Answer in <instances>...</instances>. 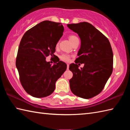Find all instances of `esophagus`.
Segmentation results:
<instances>
[{"instance_id":"34e87169","label":"esophagus","mask_w":130,"mask_h":130,"mask_svg":"<svg viewBox=\"0 0 130 130\" xmlns=\"http://www.w3.org/2000/svg\"><path fill=\"white\" fill-rule=\"evenodd\" d=\"M69 68V64H68V63H67V69L68 70Z\"/></svg>"}]
</instances>
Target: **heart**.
<instances>
[{
	"mask_svg": "<svg viewBox=\"0 0 130 130\" xmlns=\"http://www.w3.org/2000/svg\"><path fill=\"white\" fill-rule=\"evenodd\" d=\"M76 38H78V37H77L75 35H70V36H69V39L71 43H72L74 40L76 39ZM57 45H58V43L57 44ZM60 58L61 60L62 61H63L68 62L70 60V56L68 54H62L61 55H60Z\"/></svg>",
	"mask_w": 130,
	"mask_h": 130,
	"instance_id": "1",
	"label": "heart"
}]
</instances>
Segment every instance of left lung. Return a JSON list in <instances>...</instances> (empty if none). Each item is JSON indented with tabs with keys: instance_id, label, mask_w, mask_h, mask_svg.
<instances>
[{
	"instance_id": "left-lung-1",
	"label": "left lung",
	"mask_w": 130,
	"mask_h": 130,
	"mask_svg": "<svg viewBox=\"0 0 130 130\" xmlns=\"http://www.w3.org/2000/svg\"><path fill=\"white\" fill-rule=\"evenodd\" d=\"M67 26L76 33L81 40L79 57L75 63L69 65L73 74L69 80L71 91L79 97L93 98L102 92L112 74L113 55L111 44L103 34L89 23L68 24ZM78 62L85 64L81 70L77 65Z\"/></svg>"
}]
</instances>
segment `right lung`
I'll list each match as a JSON object with an SVG mask.
<instances>
[{"label": "right lung", "mask_w": 130, "mask_h": 130, "mask_svg": "<svg viewBox=\"0 0 130 130\" xmlns=\"http://www.w3.org/2000/svg\"><path fill=\"white\" fill-rule=\"evenodd\" d=\"M63 30L61 23L45 21L28 30L22 38L15 65L22 85L32 96L50 95L55 90L56 82L67 69V64L62 61L51 65L46 60L50 55H55Z\"/></svg>", "instance_id": "1"}]
</instances>
